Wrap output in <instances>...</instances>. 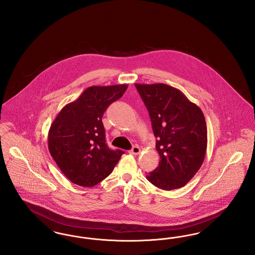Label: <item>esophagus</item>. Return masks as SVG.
Segmentation results:
<instances>
[{
    "mask_svg": "<svg viewBox=\"0 0 255 255\" xmlns=\"http://www.w3.org/2000/svg\"><path fill=\"white\" fill-rule=\"evenodd\" d=\"M129 153H130L131 155H137V154L140 153V148H139L138 146H133V148L129 151Z\"/></svg>",
    "mask_w": 255,
    "mask_h": 255,
    "instance_id": "1",
    "label": "esophagus"
}]
</instances>
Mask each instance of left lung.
<instances>
[{
    "mask_svg": "<svg viewBox=\"0 0 255 255\" xmlns=\"http://www.w3.org/2000/svg\"><path fill=\"white\" fill-rule=\"evenodd\" d=\"M157 137L158 166L146 179L163 190L184 186L202 166L207 147L205 116L182 92L166 84H134Z\"/></svg>",
    "mask_w": 255,
    "mask_h": 255,
    "instance_id": "8db88e82",
    "label": "left lung"
}]
</instances>
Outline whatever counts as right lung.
<instances>
[{
	"mask_svg": "<svg viewBox=\"0 0 255 255\" xmlns=\"http://www.w3.org/2000/svg\"><path fill=\"white\" fill-rule=\"evenodd\" d=\"M127 88V84L89 87L51 123L48 135L50 155L73 183L92 187L102 182L124 154L107 146L102 116Z\"/></svg>",
	"mask_w": 255,
	"mask_h": 255,
	"instance_id": "1",
	"label": "right lung"
}]
</instances>
